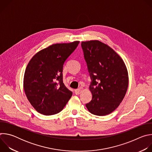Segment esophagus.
Segmentation results:
<instances>
[{
	"mask_svg": "<svg viewBox=\"0 0 152 152\" xmlns=\"http://www.w3.org/2000/svg\"><path fill=\"white\" fill-rule=\"evenodd\" d=\"M82 92V88H79L78 89L75 90V94H79Z\"/></svg>",
	"mask_w": 152,
	"mask_h": 152,
	"instance_id": "1",
	"label": "esophagus"
}]
</instances>
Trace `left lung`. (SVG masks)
Returning <instances> with one entry per match:
<instances>
[{
	"label": "left lung",
	"instance_id": "1",
	"mask_svg": "<svg viewBox=\"0 0 152 152\" xmlns=\"http://www.w3.org/2000/svg\"><path fill=\"white\" fill-rule=\"evenodd\" d=\"M85 59L92 79L93 99L86 104L91 114L103 116L115 110L126 93L129 76L122 58L99 40L82 41Z\"/></svg>",
	"mask_w": 152,
	"mask_h": 152
}]
</instances>
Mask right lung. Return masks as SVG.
I'll return each mask as SVG.
<instances>
[{
	"mask_svg": "<svg viewBox=\"0 0 152 152\" xmlns=\"http://www.w3.org/2000/svg\"><path fill=\"white\" fill-rule=\"evenodd\" d=\"M79 43L75 41L53 44L37 52L29 61L24 75L23 89L28 100L39 113L56 114L71 98L73 93L63 83V64Z\"/></svg>",
	"mask_w": 152,
	"mask_h": 152,
	"instance_id": "add662e5",
	"label": "right lung"
}]
</instances>
